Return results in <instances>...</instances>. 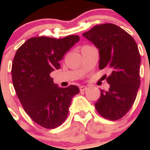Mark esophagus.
Wrapping results in <instances>:
<instances>
[{
  "label": "esophagus",
  "instance_id": "esophagus-1",
  "mask_svg": "<svg viewBox=\"0 0 150 150\" xmlns=\"http://www.w3.org/2000/svg\"><path fill=\"white\" fill-rule=\"evenodd\" d=\"M87 88H88L86 87V86H80V91H86Z\"/></svg>",
  "mask_w": 150,
  "mask_h": 150
}]
</instances>
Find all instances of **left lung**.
<instances>
[{
	"instance_id": "obj_1",
	"label": "left lung",
	"mask_w": 150,
	"mask_h": 150,
	"mask_svg": "<svg viewBox=\"0 0 150 150\" xmlns=\"http://www.w3.org/2000/svg\"><path fill=\"white\" fill-rule=\"evenodd\" d=\"M83 35L99 50V69L112 70L107 78L110 88L101 90L96 110L104 118L119 120L131 108L139 88L141 57L137 43L111 23L96 25Z\"/></svg>"
}]
</instances>
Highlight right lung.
Masks as SVG:
<instances>
[{"label":"right lung","mask_w":150,"mask_h":150,"mask_svg":"<svg viewBox=\"0 0 150 150\" xmlns=\"http://www.w3.org/2000/svg\"><path fill=\"white\" fill-rule=\"evenodd\" d=\"M79 40L78 35L31 38L15 54L11 67L15 91L29 117L45 128H55L64 122L72 97L80 91L73 85L58 87L50 76Z\"/></svg>","instance_id":"1"}]
</instances>
